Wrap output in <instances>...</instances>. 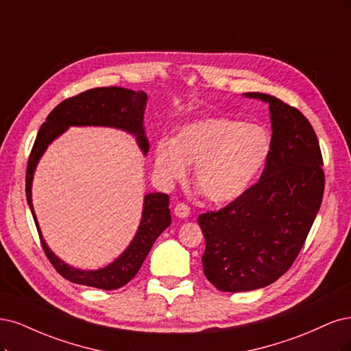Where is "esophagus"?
Returning a JSON list of instances; mask_svg holds the SVG:
<instances>
[{
	"label": "esophagus",
	"instance_id": "obj_1",
	"mask_svg": "<svg viewBox=\"0 0 351 351\" xmlns=\"http://www.w3.org/2000/svg\"><path fill=\"white\" fill-rule=\"evenodd\" d=\"M173 213H175V216L179 217V219H186V217L189 216L191 211H189V207H188V206L182 204V202H179V204H176Z\"/></svg>",
	"mask_w": 351,
	"mask_h": 351
}]
</instances>
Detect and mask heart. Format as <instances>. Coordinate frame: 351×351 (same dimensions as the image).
<instances>
[{"instance_id":"obj_1","label":"heart","mask_w":351,"mask_h":351,"mask_svg":"<svg viewBox=\"0 0 351 351\" xmlns=\"http://www.w3.org/2000/svg\"><path fill=\"white\" fill-rule=\"evenodd\" d=\"M271 153L269 132L258 123L206 118L180 127L176 140L156 145L154 172L163 185L182 180L194 167V180L213 201L230 202L247 191Z\"/></svg>"}]
</instances>
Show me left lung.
<instances>
[{
	"instance_id": "1",
	"label": "left lung",
	"mask_w": 351,
	"mask_h": 351,
	"mask_svg": "<svg viewBox=\"0 0 351 351\" xmlns=\"http://www.w3.org/2000/svg\"><path fill=\"white\" fill-rule=\"evenodd\" d=\"M268 105L271 153L258 182L219 211L201 214L204 274L221 291H250L278 280L295 263L319 211L325 176L318 138L300 112L274 96Z\"/></svg>"
}]
</instances>
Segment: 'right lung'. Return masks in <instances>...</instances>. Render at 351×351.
<instances>
[{
  "mask_svg": "<svg viewBox=\"0 0 351 351\" xmlns=\"http://www.w3.org/2000/svg\"><path fill=\"white\" fill-rule=\"evenodd\" d=\"M145 101L147 93L143 90L135 92V90L123 87H99L87 90L84 93L61 101L48 115L47 122L42 123L36 141L33 144L26 172L27 204L38 228L45 254L55 269L64 278L75 282V285L101 290H115L131 281L138 273L157 237L171 226L169 195L162 194V192H150L144 195L138 229L125 251L115 261L97 269L75 268L52 252L40 232L32 201V185L38 163L47 152L48 145L61 137L70 127H106L125 131L135 137L141 153L147 156L150 144L144 128Z\"/></svg>",
  "mask_w": 351,
  "mask_h": 351,
  "instance_id": "right-lung-1",
  "label": "right lung"
}]
</instances>
